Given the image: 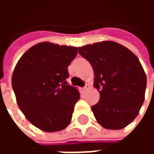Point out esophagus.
I'll list each match as a JSON object with an SVG mask.
<instances>
[{
    "instance_id": "obj_1",
    "label": "esophagus",
    "mask_w": 154,
    "mask_h": 154,
    "mask_svg": "<svg viewBox=\"0 0 154 154\" xmlns=\"http://www.w3.org/2000/svg\"><path fill=\"white\" fill-rule=\"evenodd\" d=\"M88 88H89V85H87V84H86V86L82 88V91L83 92H85V91H87V90H88Z\"/></svg>"
}]
</instances>
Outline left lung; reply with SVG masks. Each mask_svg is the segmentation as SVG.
I'll list each match as a JSON object with an SVG mask.
<instances>
[{
	"instance_id": "obj_1",
	"label": "left lung",
	"mask_w": 154,
	"mask_h": 154,
	"mask_svg": "<svg viewBox=\"0 0 154 154\" xmlns=\"http://www.w3.org/2000/svg\"><path fill=\"white\" fill-rule=\"evenodd\" d=\"M95 73L94 87L100 92L91 106L95 118L107 129H120L138 116L145 96L147 77L135 54L113 41L78 48Z\"/></svg>"
}]
</instances>
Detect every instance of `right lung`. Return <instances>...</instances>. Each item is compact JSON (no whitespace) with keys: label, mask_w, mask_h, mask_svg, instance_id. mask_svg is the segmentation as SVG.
Listing matches in <instances>:
<instances>
[{"label":"right lung","mask_w":154,"mask_h":154,"mask_svg":"<svg viewBox=\"0 0 154 154\" xmlns=\"http://www.w3.org/2000/svg\"><path fill=\"white\" fill-rule=\"evenodd\" d=\"M77 54V47L43 42L26 51L15 66L12 87L19 108L43 131H60L70 124L80 93L66 81Z\"/></svg>","instance_id":"right-lung-1"}]
</instances>
